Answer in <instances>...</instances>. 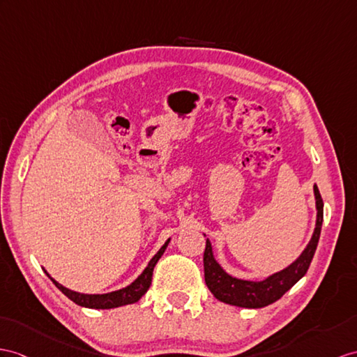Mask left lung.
<instances>
[{
	"mask_svg": "<svg viewBox=\"0 0 357 357\" xmlns=\"http://www.w3.org/2000/svg\"><path fill=\"white\" fill-rule=\"evenodd\" d=\"M315 199H317V227L314 231L307 247L304 248L301 256L291 264L283 271L275 273L269 275L268 279L262 282H250V280H241L234 279L229 275L224 269L216 262L211 241H206V250H204V280L207 288L222 303L231 304V306L247 307V309H259L265 307L268 304L283 297L286 291H289L292 286L297 283L301 277L307 273L310 266L312 259H314L315 250L319 241L321 234V225H323V198L318 190V186H314Z\"/></svg>",
	"mask_w": 357,
	"mask_h": 357,
	"instance_id": "obj_1",
	"label": "left lung"
}]
</instances>
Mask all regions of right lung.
<instances>
[{
  "instance_id": "right-lung-1",
  "label": "right lung",
  "mask_w": 357,
  "mask_h": 357,
  "mask_svg": "<svg viewBox=\"0 0 357 357\" xmlns=\"http://www.w3.org/2000/svg\"><path fill=\"white\" fill-rule=\"evenodd\" d=\"M168 242H169V239L162 245V248L158 251V255H155L150 260V264L144 269V273L139 275L132 284H128L127 288H123L119 291H113V292L101 294V295L100 294H95V295L80 294V292H74L71 289H68V288H65V286L57 283L54 279H51L48 273H47V275L51 280H53V283L66 295L69 300H73L75 304H78V306L91 307V309H112V307L126 306V304L136 303L146 291H149L150 284H151V279H153V269H154L155 264H158V260L165 253V250H167Z\"/></svg>"
}]
</instances>
